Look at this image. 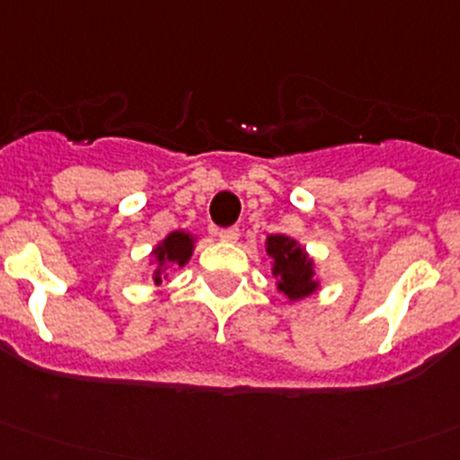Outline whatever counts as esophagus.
I'll list each match as a JSON object with an SVG mask.
<instances>
[{
  "label": "esophagus",
  "instance_id": "34e87169",
  "mask_svg": "<svg viewBox=\"0 0 460 460\" xmlns=\"http://www.w3.org/2000/svg\"><path fill=\"white\" fill-rule=\"evenodd\" d=\"M217 237L221 239V242H237L239 239V227H223V230H218Z\"/></svg>",
  "mask_w": 460,
  "mask_h": 460
}]
</instances>
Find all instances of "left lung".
Segmentation results:
<instances>
[{"label":"left lung","instance_id":"obj_1","mask_svg":"<svg viewBox=\"0 0 460 460\" xmlns=\"http://www.w3.org/2000/svg\"><path fill=\"white\" fill-rule=\"evenodd\" d=\"M266 255L273 261V275L278 278V288L291 300H298L316 291L312 261L303 248L284 234H270L266 239Z\"/></svg>","mask_w":460,"mask_h":460}]
</instances>
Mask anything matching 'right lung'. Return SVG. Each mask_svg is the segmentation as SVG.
<instances>
[{"label": "right lung", "instance_id": "add662e5", "mask_svg": "<svg viewBox=\"0 0 460 460\" xmlns=\"http://www.w3.org/2000/svg\"><path fill=\"white\" fill-rule=\"evenodd\" d=\"M191 243L194 242H191L190 234L172 233L153 252L157 255V261H160V264L173 261V264L182 266L191 257V248H194ZM160 282H162V273L160 270H155V284H160Z\"/></svg>", "mask_w": 460, "mask_h": 460}]
</instances>
